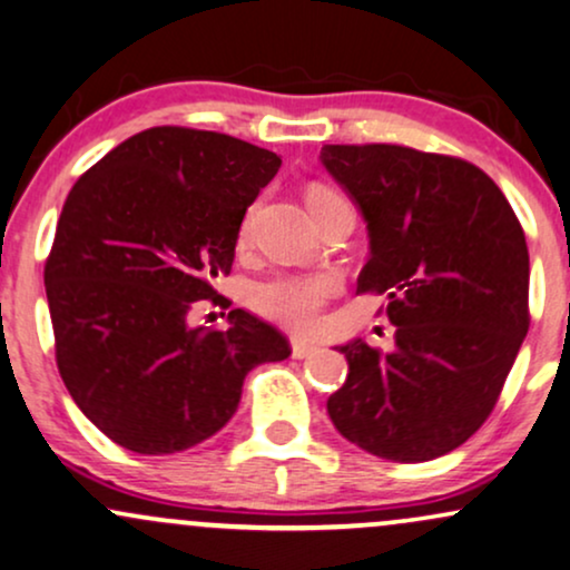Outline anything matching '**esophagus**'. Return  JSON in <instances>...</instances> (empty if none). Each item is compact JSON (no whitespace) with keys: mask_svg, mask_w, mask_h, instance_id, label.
Segmentation results:
<instances>
[{"mask_svg":"<svg viewBox=\"0 0 570 570\" xmlns=\"http://www.w3.org/2000/svg\"><path fill=\"white\" fill-rule=\"evenodd\" d=\"M318 351V345H315L313 340H292V355L294 358H307V355H313Z\"/></svg>","mask_w":570,"mask_h":570,"instance_id":"esophagus-1","label":"esophagus"}]
</instances>
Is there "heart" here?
<instances>
[{"label":"heart","instance_id":"heart-1","mask_svg":"<svg viewBox=\"0 0 570 570\" xmlns=\"http://www.w3.org/2000/svg\"><path fill=\"white\" fill-rule=\"evenodd\" d=\"M337 198L342 196L328 185H311L305 190V204L313 217H318ZM246 238H249V217H244L238 228V242L244 244ZM337 292L340 278L334 273H278L252 289V305L278 324L307 332L318 326L321 311Z\"/></svg>","mask_w":570,"mask_h":570}]
</instances>
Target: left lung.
<instances>
[{
    "label": "left lung",
    "mask_w": 570,
    "mask_h": 570,
    "mask_svg": "<svg viewBox=\"0 0 570 570\" xmlns=\"http://www.w3.org/2000/svg\"><path fill=\"white\" fill-rule=\"evenodd\" d=\"M324 167L368 223L358 294H385L395 351L340 347L347 380L326 401L368 454L414 464L489 420L528 334V246L499 185L475 164L393 142L326 146Z\"/></svg>",
    "instance_id": "obj_1"
}]
</instances>
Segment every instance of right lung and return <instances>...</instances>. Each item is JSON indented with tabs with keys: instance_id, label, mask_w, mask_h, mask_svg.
I'll return each mask as SVG.
<instances>
[{
	"instance_id": "right-lung-1",
	"label": "right lung",
	"mask_w": 570,
	"mask_h": 570,
	"mask_svg": "<svg viewBox=\"0 0 570 570\" xmlns=\"http://www.w3.org/2000/svg\"><path fill=\"white\" fill-rule=\"evenodd\" d=\"M273 150L223 132L150 127L68 194L45 263L55 361L81 414L137 454H175L236 414L246 374L289 358L249 311L190 326L230 273L246 207L278 173Z\"/></svg>"
}]
</instances>
